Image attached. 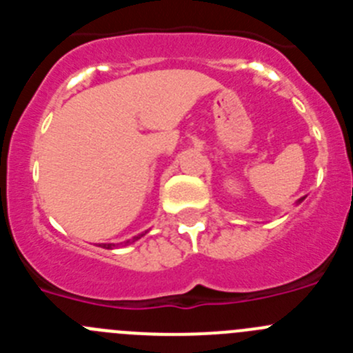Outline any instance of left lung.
Returning <instances> with one entry per match:
<instances>
[{
	"label": "left lung",
	"instance_id": "obj_1",
	"mask_svg": "<svg viewBox=\"0 0 353 353\" xmlns=\"http://www.w3.org/2000/svg\"><path fill=\"white\" fill-rule=\"evenodd\" d=\"M304 199H305V196H304V198H301V199H297V205H299V203H302V201H304Z\"/></svg>",
	"mask_w": 353,
	"mask_h": 353
}]
</instances>
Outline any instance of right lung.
Instances as JSON below:
<instances>
[{"mask_svg": "<svg viewBox=\"0 0 353 353\" xmlns=\"http://www.w3.org/2000/svg\"><path fill=\"white\" fill-rule=\"evenodd\" d=\"M146 235V232L145 233H141V235H136V236H132V239H129V240H125V242H120V244H99L101 245V248H104V249H117V248H123V245H130V244H134V242H136V240H139L141 239V236H145Z\"/></svg>", "mask_w": 353, "mask_h": 353, "instance_id": "add662e5", "label": "right lung"}]
</instances>
